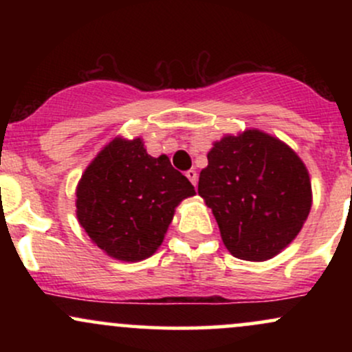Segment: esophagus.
I'll use <instances>...</instances> for the list:
<instances>
[{
    "mask_svg": "<svg viewBox=\"0 0 352 352\" xmlns=\"http://www.w3.org/2000/svg\"><path fill=\"white\" fill-rule=\"evenodd\" d=\"M185 175H187V179L192 182L193 185H197V172L195 170H188L187 173H185Z\"/></svg>",
    "mask_w": 352,
    "mask_h": 352,
    "instance_id": "1",
    "label": "esophagus"
}]
</instances>
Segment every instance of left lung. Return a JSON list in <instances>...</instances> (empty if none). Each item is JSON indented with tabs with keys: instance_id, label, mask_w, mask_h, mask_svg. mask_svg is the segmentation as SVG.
Segmentation results:
<instances>
[{
	"instance_id": "left-lung-1",
	"label": "left lung",
	"mask_w": 352,
	"mask_h": 352,
	"mask_svg": "<svg viewBox=\"0 0 352 352\" xmlns=\"http://www.w3.org/2000/svg\"><path fill=\"white\" fill-rule=\"evenodd\" d=\"M199 195L212 208L235 258L266 261L301 232L313 205L309 172L298 153L258 129L213 142Z\"/></svg>"
}]
</instances>
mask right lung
<instances>
[{"mask_svg":"<svg viewBox=\"0 0 352 352\" xmlns=\"http://www.w3.org/2000/svg\"><path fill=\"white\" fill-rule=\"evenodd\" d=\"M195 195L167 155L140 137L117 135L92 159L76 188V215L94 245L116 260L142 261L162 245L180 201Z\"/></svg>","mask_w":352,"mask_h":352,"instance_id":"add662e5","label":"right lung"}]
</instances>
